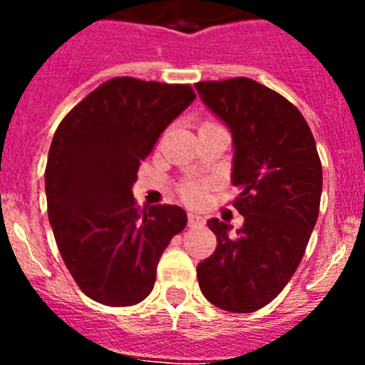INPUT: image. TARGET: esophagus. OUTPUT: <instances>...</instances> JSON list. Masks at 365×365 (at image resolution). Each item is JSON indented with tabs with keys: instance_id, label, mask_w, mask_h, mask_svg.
Wrapping results in <instances>:
<instances>
[{
	"instance_id": "esophagus-1",
	"label": "esophagus",
	"mask_w": 365,
	"mask_h": 365,
	"mask_svg": "<svg viewBox=\"0 0 365 365\" xmlns=\"http://www.w3.org/2000/svg\"><path fill=\"white\" fill-rule=\"evenodd\" d=\"M205 222V219L201 217L199 214H195V212H188V225L190 227H197V225H202Z\"/></svg>"
}]
</instances>
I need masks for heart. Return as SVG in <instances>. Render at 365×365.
Returning <instances> with one entry per match:
<instances>
[{
    "mask_svg": "<svg viewBox=\"0 0 365 365\" xmlns=\"http://www.w3.org/2000/svg\"><path fill=\"white\" fill-rule=\"evenodd\" d=\"M180 192H182V197H185L186 201L197 202L201 201L202 195H205V186H202L201 182H186V185L180 188Z\"/></svg>",
    "mask_w": 365,
    "mask_h": 365,
    "instance_id": "obj_1",
    "label": "heart"
}]
</instances>
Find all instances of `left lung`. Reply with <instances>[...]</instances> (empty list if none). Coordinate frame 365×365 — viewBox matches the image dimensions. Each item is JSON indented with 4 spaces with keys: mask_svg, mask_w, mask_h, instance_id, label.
Masks as SVG:
<instances>
[{
    "mask_svg": "<svg viewBox=\"0 0 365 365\" xmlns=\"http://www.w3.org/2000/svg\"><path fill=\"white\" fill-rule=\"evenodd\" d=\"M205 106L228 125L234 144V206L243 227L210 219L217 237L197 265L201 292L228 312H254L272 302L298 269L318 219L322 163L302 113L250 78L195 83Z\"/></svg>",
    "mask_w": 365,
    "mask_h": 365,
    "instance_id": "1",
    "label": "left lung"
}]
</instances>
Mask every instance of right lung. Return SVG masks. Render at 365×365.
Listing matches in <instances>:
<instances>
[{"instance_id":"add662e5","label":"right lung","mask_w":365,"mask_h":365,"mask_svg":"<svg viewBox=\"0 0 365 365\" xmlns=\"http://www.w3.org/2000/svg\"><path fill=\"white\" fill-rule=\"evenodd\" d=\"M193 100L190 86L120 76L58 125L45 168L47 214L63 263L95 302H143L164 248L186 227L180 206H138L131 188L140 160Z\"/></svg>"}]
</instances>
